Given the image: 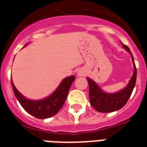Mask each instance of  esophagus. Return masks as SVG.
Wrapping results in <instances>:
<instances>
[{
    "label": "esophagus",
    "instance_id": "obj_1",
    "mask_svg": "<svg viewBox=\"0 0 147 147\" xmlns=\"http://www.w3.org/2000/svg\"><path fill=\"white\" fill-rule=\"evenodd\" d=\"M85 75H86V73H85V71L83 69H80L78 71V76H85Z\"/></svg>",
    "mask_w": 147,
    "mask_h": 147
}]
</instances>
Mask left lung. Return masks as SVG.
<instances>
[{"label": "left lung", "instance_id": "obj_1", "mask_svg": "<svg viewBox=\"0 0 147 147\" xmlns=\"http://www.w3.org/2000/svg\"><path fill=\"white\" fill-rule=\"evenodd\" d=\"M122 43V42H121ZM123 49L130 53L132 59L134 71L131 78L125 88L120 90L118 92L109 93L103 91L102 88L97 84L92 78H87L88 82L89 85V99L90 103L97 111L101 113H109V112L116 111L121 109L127 102L130 98L132 92L134 88L136 80H137V69L134 63V56L130 49L126 45L123 44Z\"/></svg>", "mask_w": 147, "mask_h": 147}]
</instances>
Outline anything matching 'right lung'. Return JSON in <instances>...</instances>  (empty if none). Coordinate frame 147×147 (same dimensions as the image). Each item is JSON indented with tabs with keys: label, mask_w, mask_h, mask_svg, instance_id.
<instances>
[{
	"label": "right lung",
	"mask_w": 147,
	"mask_h": 147,
	"mask_svg": "<svg viewBox=\"0 0 147 147\" xmlns=\"http://www.w3.org/2000/svg\"><path fill=\"white\" fill-rule=\"evenodd\" d=\"M27 45L28 43L24 47ZM75 78L74 76L65 78L50 95L39 100L29 99L23 95L15 87L12 79L11 85L15 96L26 112L38 119H47L54 116L62 108Z\"/></svg>",
	"instance_id": "1"
}]
</instances>
